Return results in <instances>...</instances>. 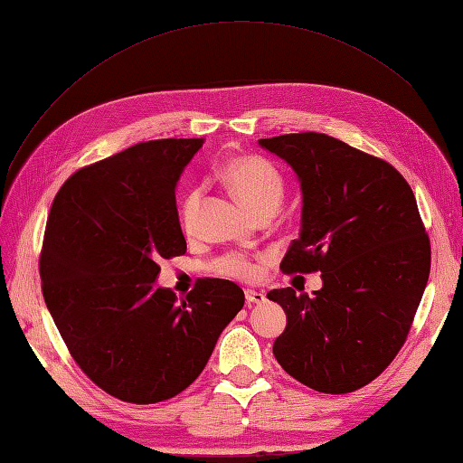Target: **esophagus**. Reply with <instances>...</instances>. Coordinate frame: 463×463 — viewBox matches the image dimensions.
I'll use <instances>...</instances> for the list:
<instances>
[{
	"mask_svg": "<svg viewBox=\"0 0 463 463\" xmlns=\"http://www.w3.org/2000/svg\"><path fill=\"white\" fill-rule=\"evenodd\" d=\"M245 299H247V303L260 305V303H264L266 296L262 291H257V289H245Z\"/></svg>",
	"mask_w": 463,
	"mask_h": 463,
	"instance_id": "1",
	"label": "esophagus"
}]
</instances>
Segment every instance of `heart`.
I'll list each match as a JSON object with an SVG mask.
<instances>
[{"instance_id":"heart-1","label":"heart","mask_w":463,"mask_h":463,"mask_svg":"<svg viewBox=\"0 0 463 463\" xmlns=\"http://www.w3.org/2000/svg\"><path fill=\"white\" fill-rule=\"evenodd\" d=\"M222 177L235 193L245 208L253 214L264 210H276L284 194V179L276 167L260 156L243 154L233 156L222 165ZM201 201V189H191L181 204V223L185 230L193 228L194 214ZM214 270L222 276L237 279H253L259 276V266L253 259L240 253H230L214 262Z\"/></svg>"}]
</instances>
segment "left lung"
<instances>
[{
	"label": "left lung",
	"instance_id": "left-lung-1",
	"mask_svg": "<svg viewBox=\"0 0 463 463\" xmlns=\"http://www.w3.org/2000/svg\"><path fill=\"white\" fill-rule=\"evenodd\" d=\"M259 145L291 165L303 193L301 232L279 269L322 278L313 298L266 293L288 317L274 357L305 386L347 394L398 355L423 298L430 243L415 194L394 165L325 133Z\"/></svg>",
	"mask_w": 463,
	"mask_h": 463
}]
</instances>
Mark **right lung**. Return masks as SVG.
<instances>
[{"label": "right lung", "mask_w": 463, "mask_h": 463, "mask_svg": "<svg viewBox=\"0 0 463 463\" xmlns=\"http://www.w3.org/2000/svg\"><path fill=\"white\" fill-rule=\"evenodd\" d=\"M204 138L138 143L69 177L52 203L42 293L69 354L129 403H156L197 378L243 289L199 279L184 299L156 288L158 262L185 255L175 187Z\"/></svg>", "instance_id": "add662e5"}]
</instances>
